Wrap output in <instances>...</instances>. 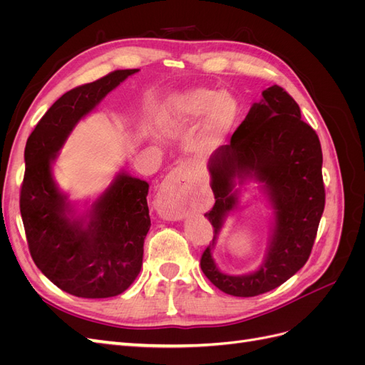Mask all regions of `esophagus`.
I'll return each mask as SVG.
<instances>
[{
    "instance_id": "34e87169",
    "label": "esophagus",
    "mask_w": 365,
    "mask_h": 365,
    "mask_svg": "<svg viewBox=\"0 0 365 365\" xmlns=\"http://www.w3.org/2000/svg\"><path fill=\"white\" fill-rule=\"evenodd\" d=\"M182 189V170L176 168L164 180L157 195V210L163 217L170 220L185 217V197Z\"/></svg>"
}]
</instances>
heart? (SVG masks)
I'll use <instances>...</instances> for the list:
<instances>
[{"mask_svg":"<svg viewBox=\"0 0 365 365\" xmlns=\"http://www.w3.org/2000/svg\"><path fill=\"white\" fill-rule=\"evenodd\" d=\"M237 105L227 93H217L208 88L176 94L170 98L168 115L173 123H192L205 115L204 132L210 145H217L230 130L236 118Z\"/></svg>","mask_w":365,"mask_h":365,"instance_id":"obj_1","label":"heart"}]
</instances>
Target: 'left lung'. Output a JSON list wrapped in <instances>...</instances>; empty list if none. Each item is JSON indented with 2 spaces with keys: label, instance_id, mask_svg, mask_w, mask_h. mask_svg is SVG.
Wrapping results in <instances>:
<instances>
[{
  "label": "left lung",
  "instance_id": "left-lung-1",
  "mask_svg": "<svg viewBox=\"0 0 365 365\" xmlns=\"http://www.w3.org/2000/svg\"><path fill=\"white\" fill-rule=\"evenodd\" d=\"M262 96L228 145L217 148L208 160L216 202L205 216L215 236L202 252L201 269L216 288L235 297L275 289L304 267L326 202L323 152L317 132L302 120L300 106L282 86L272 85ZM236 178L263 182L276 216L267 259L247 276L220 273L211 256L223 220L237 205Z\"/></svg>",
  "mask_w": 365,
  "mask_h": 365
}]
</instances>
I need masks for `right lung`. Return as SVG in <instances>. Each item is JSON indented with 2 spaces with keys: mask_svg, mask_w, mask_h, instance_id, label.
<instances>
[{
  "mask_svg": "<svg viewBox=\"0 0 365 365\" xmlns=\"http://www.w3.org/2000/svg\"><path fill=\"white\" fill-rule=\"evenodd\" d=\"M137 71L115 70L65 93L26 145L19 210L31 259L50 282L76 297H115L137 279L150 228L149 184L120 172L91 208L74 217L67 195L54 184L51 164L77 121Z\"/></svg>",
  "mask_w": 365,
  "mask_h": 365,
  "instance_id": "right-lung-1",
  "label": "right lung"
}]
</instances>
